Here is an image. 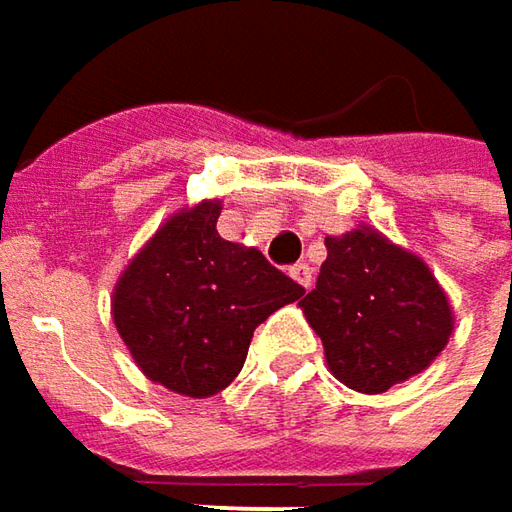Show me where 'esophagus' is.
Here are the masks:
<instances>
[{
    "label": "esophagus",
    "instance_id": "esophagus-1",
    "mask_svg": "<svg viewBox=\"0 0 512 512\" xmlns=\"http://www.w3.org/2000/svg\"><path fill=\"white\" fill-rule=\"evenodd\" d=\"M289 275L298 280L303 289H309V286H312V280H315L312 278V266H309V263H295V266L289 269Z\"/></svg>",
    "mask_w": 512,
    "mask_h": 512
}]
</instances>
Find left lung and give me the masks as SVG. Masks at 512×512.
<instances>
[{"label": "left lung", "instance_id": "1", "mask_svg": "<svg viewBox=\"0 0 512 512\" xmlns=\"http://www.w3.org/2000/svg\"><path fill=\"white\" fill-rule=\"evenodd\" d=\"M332 375L358 392H387L447 346L453 312L421 257L375 229L326 237L315 289L300 300Z\"/></svg>", "mask_w": 512, "mask_h": 512}]
</instances>
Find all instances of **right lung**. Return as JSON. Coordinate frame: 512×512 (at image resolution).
<instances>
[{
	"label": "right lung",
	"mask_w": 512,
	"mask_h": 512,
	"mask_svg": "<svg viewBox=\"0 0 512 512\" xmlns=\"http://www.w3.org/2000/svg\"><path fill=\"white\" fill-rule=\"evenodd\" d=\"M217 217L220 203L174 214L128 263L111 303L137 367L189 398L229 387L257 326L306 292L257 249L223 240Z\"/></svg>",
	"instance_id": "obj_1"
}]
</instances>
